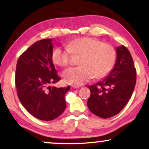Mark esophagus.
Instances as JSON below:
<instances>
[{
	"label": "esophagus",
	"mask_w": 149,
	"mask_h": 149,
	"mask_svg": "<svg viewBox=\"0 0 149 149\" xmlns=\"http://www.w3.org/2000/svg\"><path fill=\"white\" fill-rule=\"evenodd\" d=\"M72 87H73V88H79V87H80V86L78 85H72Z\"/></svg>",
	"instance_id": "34e87169"
}]
</instances>
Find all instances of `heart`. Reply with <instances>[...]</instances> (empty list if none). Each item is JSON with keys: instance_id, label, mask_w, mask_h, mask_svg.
<instances>
[{"instance_id": "b5f03b06", "label": "heart", "mask_w": 149, "mask_h": 149, "mask_svg": "<svg viewBox=\"0 0 149 149\" xmlns=\"http://www.w3.org/2000/svg\"><path fill=\"white\" fill-rule=\"evenodd\" d=\"M81 56V66L70 68L62 73L64 81L72 84L81 85L93 78H102L113 68L116 50L112 45L97 38L83 37L74 39L67 46L58 47L52 54L55 64L62 67L70 64L72 54Z\"/></svg>"}]
</instances>
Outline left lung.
Listing matches in <instances>:
<instances>
[{
	"mask_svg": "<svg viewBox=\"0 0 149 149\" xmlns=\"http://www.w3.org/2000/svg\"><path fill=\"white\" fill-rule=\"evenodd\" d=\"M117 60L113 70L106 78L89 85L87 100L89 111L107 119L117 115L127 104L136 83V70L130 51L125 46L117 47Z\"/></svg>",
	"mask_w": 149,
	"mask_h": 149,
	"instance_id": "1",
	"label": "left lung"
}]
</instances>
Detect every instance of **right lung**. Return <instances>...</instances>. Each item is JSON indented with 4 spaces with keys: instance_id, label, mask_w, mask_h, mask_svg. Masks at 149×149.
<instances>
[{
    "instance_id": "obj_1",
    "label": "right lung",
    "mask_w": 149,
    "mask_h": 149,
    "mask_svg": "<svg viewBox=\"0 0 149 149\" xmlns=\"http://www.w3.org/2000/svg\"><path fill=\"white\" fill-rule=\"evenodd\" d=\"M52 38L38 40L19 56L15 71L17 96L34 117L52 121L66 109L64 96L70 87H51L61 78L52 61Z\"/></svg>"
}]
</instances>
